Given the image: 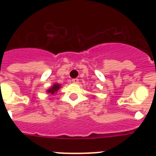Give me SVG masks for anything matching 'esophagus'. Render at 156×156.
Returning <instances> with one entry per match:
<instances>
[{
    "instance_id": "1",
    "label": "esophagus",
    "mask_w": 156,
    "mask_h": 156,
    "mask_svg": "<svg viewBox=\"0 0 156 156\" xmlns=\"http://www.w3.org/2000/svg\"><path fill=\"white\" fill-rule=\"evenodd\" d=\"M72 83H79V80H78V78H73V79H72Z\"/></svg>"
}]
</instances>
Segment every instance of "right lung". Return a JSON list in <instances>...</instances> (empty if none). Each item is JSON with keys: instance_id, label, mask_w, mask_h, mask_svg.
<instances>
[{"instance_id": "obj_1", "label": "right lung", "mask_w": 156, "mask_h": 156, "mask_svg": "<svg viewBox=\"0 0 156 156\" xmlns=\"http://www.w3.org/2000/svg\"><path fill=\"white\" fill-rule=\"evenodd\" d=\"M60 88H61V85L58 84V83H55L52 87H50L49 89L47 90V92L51 94V95H54V94H56V93L57 92V90H58Z\"/></svg>"}]
</instances>
